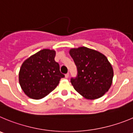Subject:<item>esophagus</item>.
<instances>
[{
    "label": "esophagus",
    "instance_id": "34e87169",
    "mask_svg": "<svg viewBox=\"0 0 133 133\" xmlns=\"http://www.w3.org/2000/svg\"><path fill=\"white\" fill-rule=\"evenodd\" d=\"M65 77H66V78H68V77H69V73H68V74H65Z\"/></svg>",
    "mask_w": 133,
    "mask_h": 133
}]
</instances>
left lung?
<instances>
[{
  "mask_svg": "<svg viewBox=\"0 0 133 133\" xmlns=\"http://www.w3.org/2000/svg\"><path fill=\"white\" fill-rule=\"evenodd\" d=\"M69 54L77 67V74L71 83L80 95L87 99L101 97L112 84L113 70L107 58L86 47L73 48Z\"/></svg>",
  "mask_w": 133,
  "mask_h": 133,
  "instance_id": "1",
  "label": "left lung"
}]
</instances>
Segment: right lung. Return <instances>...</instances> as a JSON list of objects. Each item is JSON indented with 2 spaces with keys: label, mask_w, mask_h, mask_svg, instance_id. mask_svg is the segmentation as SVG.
Here are the masks:
<instances>
[{
  "label": "right lung",
  "mask_w": 133,
  "mask_h": 133,
  "mask_svg": "<svg viewBox=\"0 0 133 133\" xmlns=\"http://www.w3.org/2000/svg\"><path fill=\"white\" fill-rule=\"evenodd\" d=\"M54 50L44 49L25 60L19 72V83L27 96L34 99L46 97L65 75L55 61Z\"/></svg>",
  "instance_id": "add662e5"
}]
</instances>
